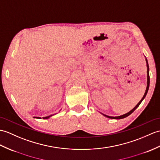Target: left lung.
<instances>
[{"label":"left lung","mask_w":160,"mask_h":160,"mask_svg":"<svg viewBox=\"0 0 160 160\" xmlns=\"http://www.w3.org/2000/svg\"><path fill=\"white\" fill-rule=\"evenodd\" d=\"M146 62H147V86L146 91H145V92H144V96H143V98H142V99H141V100L139 102V103H138V104H137L134 108H133L131 111H129V112L126 113V114H122V115H121V116H119V117H110V116H108V115L102 114L103 115H104L105 117H108V118H112V119H121V118H125V117H128L129 115H130V114L133 112V111H134V110L137 108H138V107L139 106V105L140 104L141 102H142V100L144 99V98L146 97V95H147V92H148V88H149V82H150V80H149V68H148V61H147V58H146Z\"/></svg>","instance_id":"8db88e82"}]
</instances>
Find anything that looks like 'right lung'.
I'll return each instance as SVG.
<instances>
[{
    "label": "right lung",
    "mask_w": 160,
    "mask_h": 160,
    "mask_svg": "<svg viewBox=\"0 0 160 160\" xmlns=\"http://www.w3.org/2000/svg\"><path fill=\"white\" fill-rule=\"evenodd\" d=\"M51 116H52V115H50V116H48V117H43V118H44V119H47V118H50ZM35 118H41L40 117H35Z\"/></svg>",
    "instance_id": "obj_1"
}]
</instances>
